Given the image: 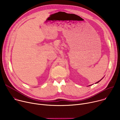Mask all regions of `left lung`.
<instances>
[{
    "instance_id": "1",
    "label": "left lung",
    "mask_w": 120,
    "mask_h": 120,
    "mask_svg": "<svg viewBox=\"0 0 120 120\" xmlns=\"http://www.w3.org/2000/svg\"><path fill=\"white\" fill-rule=\"evenodd\" d=\"M104 77H103V78H101V80H100V81H98V82H95V83H98V82H100V81H101V80H102V79H103V78H104ZM91 85H89V86H91Z\"/></svg>"
}]
</instances>
